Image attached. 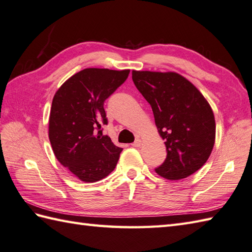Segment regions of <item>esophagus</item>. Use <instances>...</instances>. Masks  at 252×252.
Instances as JSON below:
<instances>
[{
    "label": "esophagus",
    "instance_id": "obj_1",
    "mask_svg": "<svg viewBox=\"0 0 252 252\" xmlns=\"http://www.w3.org/2000/svg\"><path fill=\"white\" fill-rule=\"evenodd\" d=\"M141 144H142L141 138H136V140L134 141V143L132 144V146H133V147H140Z\"/></svg>",
    "mask_w": 252,
    "mask_h": 252
}]
</instances>
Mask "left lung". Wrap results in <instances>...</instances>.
<instances>
[{
	"instance_id": "1",
	"label": "left lung",
	"mask_w": 252,
	"mask_h": 252,
	"mask_svg": "<svg viewBox=\"0 0 252 252\" xmlns=\"http://www.w3.org/2000/svg\"><path fill=\"white\" fill-rule=\"evenodd\" d=\"M132 80L149 104L167 147V158L155 169L176 181L195 173L210 157L216 120L210 105L194 84L176 72L132 71Z\"/></svg>"
}]
</instances>
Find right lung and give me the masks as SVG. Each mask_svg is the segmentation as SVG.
<instances>
[{
  "instance_id": "obj_1",
  "label": "right lung",
  "mask_w": 252,
  "mask_h": 252,
  "mask_svg": "<svg viewBox=\"0 0 252 252\" xmlns=\"http://www.w3.org/2000/svg\"><path fill=\"white\" fill-rule=\"evenodd\" d=\"M130 70L87 68L57 90L52 101L49 137L58 161L85 183L114 171L122 148L103 135L104 101L126 81Z\"/></svg>"
}]
</instances>
